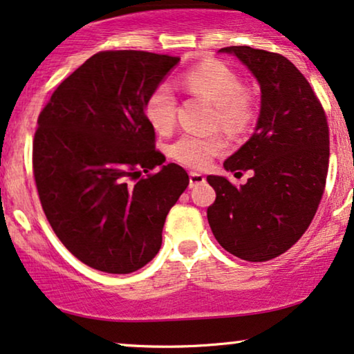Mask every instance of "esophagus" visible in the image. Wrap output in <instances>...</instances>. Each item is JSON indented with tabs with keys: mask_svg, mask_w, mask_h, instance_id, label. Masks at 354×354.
<instances>
[{
	"mask_svg": "<svg viewBox=\"0 0 354 354\" xmlns=\"http://www.w3.org/2000/svg\"><path fill=\"white\" fill-rule=\"evenodd\" d=\"M205 178L201 173H189V187H196L199 185H204Z\"/></svg>",
	"mask_w": 354,
	"mask_h": 354,
	"instance_id": "obj_1",
	"label": "esophagus"
}]
</instances>
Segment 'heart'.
I'll use <instances>...</instances> for the list:
<instances>
[{
    "mask_svg": "<svg viewBox=\"0 0 354 354\" xmlns=\"http://www.w3.org/2000/svg\"><path fill=\"white\" fill-rule=\"evenodd\" d=\"M192 95H198L216 106V124L225 132L240 133L254 118L252 93L241 88L239 75L221 62H207L187 71L183 78ZM145 118L156 132H168L176 115V96L169 83H160L147 96ZM225 142L218 136L201 137L185 133L169 149V153L185 167L203 169L214 156L223 153Z\"/></svg>",
    "mask_w": 354,
    "mask_h": 354,
    "instance_id": "obj_1",
    "label": "heart"
}]
</instances>
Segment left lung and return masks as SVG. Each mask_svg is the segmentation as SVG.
I'll return each instance as SVG.
<instances>
[{"label":"left lung","instance_id":"8db88e82","mask_svg":"<svg viewBox=\"0 0 354 354\" xmlns=\"http://www.w3.org/2000/svg\"><path fill=\"white\" fill-rule=\"evenodd\" d=\"M257 78L261 107L253 136L223 162L252 169L235 187L209 174L216 203L207 221L216 240L245 261H268L292 247L314 218L328 171V125L306 77L288 58L248 46L221 48Z\"/></svg>","mask_w":354,"mask_h":354}]
</instances>
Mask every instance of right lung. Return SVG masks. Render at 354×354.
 Masks as SVG:
<instances>
[{
  "instance_id": "1",
  "label": "right lung",
  "mask_w": 354,
  "mask_h": 354,
  "mask_svg": "<svg viewBox=\"0 0 354 354\" xmlns=\"http://www.w3.org/2000/svg\"><path fill=\"white\" fill-rule=\"evenodd\" d=\"M180 64L140 50L100 52L60 83L39 115L32 165L40 204L84 265L129 274L155 258L169 209L189 185L155 150L147 96ZM160 166L140 178L141 169Z\"/></svg>"
}]
</instances>
